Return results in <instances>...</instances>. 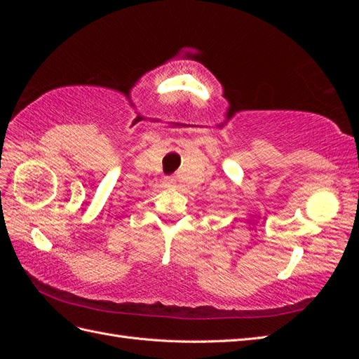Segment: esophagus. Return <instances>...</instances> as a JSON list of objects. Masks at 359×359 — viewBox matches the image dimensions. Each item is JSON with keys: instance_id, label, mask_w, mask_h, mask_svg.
Listing matches in <instances>:
<instances>
[{"instance_id": "34e87169", "label": "esophagus", "mask_w": 359, "mask_h": 359, "mask_svg": "<svg viewBox=\"0 0 359 359\" xmlns=\"http://www.w3.org/2000/svg\"><path fill=\"white\" fill-rule=\"evenodd\" d=\"M173 184H175V181H173V178H170V177H168L166 180H165V186L166 187H172Z\"/></svg>"}]
</instances>
